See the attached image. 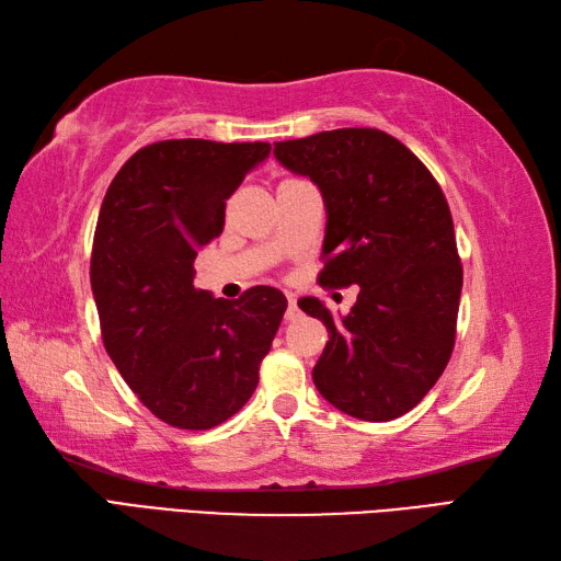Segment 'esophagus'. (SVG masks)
I'll list each match as a JSON object with an SVG mask.
<instances>
[{
    "instance_id": "obj_1",
    "label": "esophagus",
    "mask_w": 561,
    "mask_h": 561,
    "mask_svg": "<svg viewBox=\"0 0 561 561\" xmlns=\"http://www.w3.org/2000/svg\"><path fill=\"white\" fill-rule=\"evenodd\" d=\"M287 320H299L301 318V311H299V306H296V299L294 296H289V308H287V316H284Z\"/></svg>"
}]
</instances>
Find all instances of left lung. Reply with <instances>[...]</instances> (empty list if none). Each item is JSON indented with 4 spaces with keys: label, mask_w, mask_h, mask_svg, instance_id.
I'll use <instances>...</instances> for the list:
<instances>
[{
    "label": "left lung",
    "mask_w": 561,
    "mask_h": 561,
    "mask_svg": "<svg viewBox=\"0 0 561 561\" xmlns=\"http://www.w3.org/2000/svg\"><path fill=\"white\" fill-rule=\"evenodd\" d=\"M274 157L323 193L320 287L359 284L342 320L311 296L299 301L330 335L313 383L356 420H398L434 388L456 344L462 265L444 190L400 139L374 127L274 141Z\"/></svg>",
    "instance_id": "left-lung-1"
}]
</instances>
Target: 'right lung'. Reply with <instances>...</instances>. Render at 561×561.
Returning a JSON list of instances; mask_svg holds the SVG:
<instances>
[{"instance_id":"obj_1","label":"right lung","mask_w":561,"mask_h":561,"mask_svg":"<svg viewBox=\"0 0 561 561\" xmlns=\"http://www.w3.org/2000/svg\"><path fill=\"white\" fill-rule=\"evenodd\" d=\"M267 141L163 139L141 147L108 187L91 248L103 347L161 422L205 432L253 396L287 296L250 287L211 299L195 257L224 231L226 199Z\"/></svg>"}]
</instances>
